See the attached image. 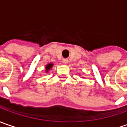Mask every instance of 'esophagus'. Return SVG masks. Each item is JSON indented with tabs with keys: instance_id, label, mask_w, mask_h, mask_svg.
<instances>
[{
	"instance_id": "esophagus-1",
	"label": "esophagus",
	"mask_w": 127,
	"mask_h": 127,
	"mask_svg": "<svg viewBox=\"0 0 127 127\" xmlns=\"http://www.w3.org/2000/svg\"><path fill=\"white\" fill-rule=\"evenodd\" d=\"M63 63H64V64H66L68 63V60H67V59H64V60H63Z\"/></svg>"
}]
</instances>
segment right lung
<instances>
[{"label": "right lung", "mask_w": 127, "mask_h": 127, "mask_svg": "<svg viewBox=\"0 0 127 127\" xmlns=\"http://www.w3.org/2000/svg\"><path fill=\"white\" fill-rule=\"evenodd\" d=\"M54 66V64L53 63H49L48 64H46V67H45V72L46 73H48L49 71L51 70V68Z\"/></svg>", "instance_id": "right-lung-1"}]
</instances>
